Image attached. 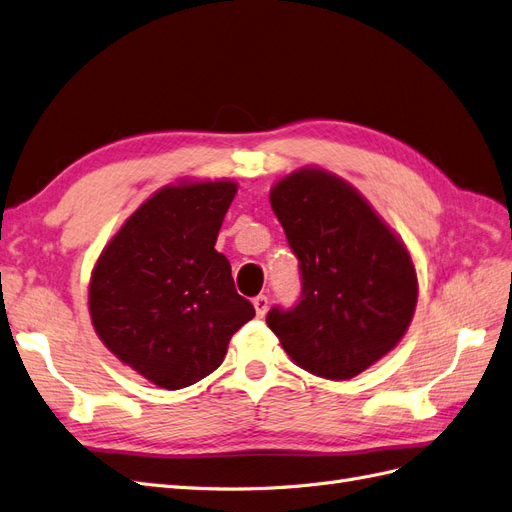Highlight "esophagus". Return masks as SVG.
<instances>
[{"instance_id":"esophagus-1","label":"esophagus","mask_w":512,"mask_h":512,"mask_svg":"<svg viewBox=\"0 0 512 512\" xmlns=\"http://www.w3.org/2000/svg\"><path fill=\"white\" fill-rule=\"evenodd\" d=\"M253 306H255V313L257 317H264L268 313V298L266 296H257L253 300Z\"/></svg>"}]
</instances>
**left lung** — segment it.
<instances>
[{"label": "left lung", "mask_w": 512, "mask_h": 512, "mask_svg": "<svg viewBox=\"0 0 512 512\" xmlns=\"http://www.w3.org/2000/svg\"><path fill=\"white\" fill-rule=\"evenodd\" d=\"M300 261L302 296L266 317L287 356L317 377L352 379L405 337L418 302L414 259L371 203L337 173L300 167L270 188Z\"/></svg>", "instance_id": "left-lung-1"}]
</instances>
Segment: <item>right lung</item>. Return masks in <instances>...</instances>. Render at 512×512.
I'll return each mask as SVG.
<instances>
[{
    "label": "right lung",
    "instance_id": "right-lung-1",
    "mask_svg": "<svg viewBox=\"0 0 512 512\" xmlns=\"http://www.w3.org/2000/svg\"><path fill=\"white\" fill-rule=\"evenodd\" d=\"M238 182L160 186L102 248L87 287L92 326L126 367L180 390L221 367L253 304L238 296L214 244Z\"/></svg>",
    "mask_w": 512,
    "mask_h": 512
}]
</instances>
